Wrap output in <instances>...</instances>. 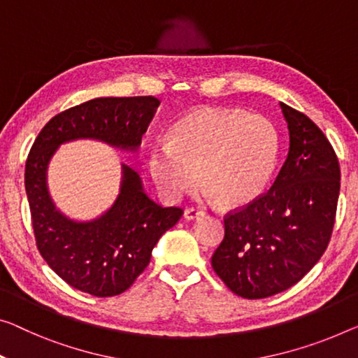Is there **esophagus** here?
<instances>
[{
	"mask_svg": "<svg viewBox=\"0 0 358 358\" xmlns=\"http://www.w3.org/2000/svg\"><path fill=\"white\" fill-rule=\"evenodd\" d=\"M206 212L202 209H196V207H189V209L185 210V218L186 220H194V218L204 217Z\"/></svg>",
	"mask_w": 358,
	"mask_h": 358,
	"instance_id": "34e87169",
	"label": "esophagus"
}]
</instances>
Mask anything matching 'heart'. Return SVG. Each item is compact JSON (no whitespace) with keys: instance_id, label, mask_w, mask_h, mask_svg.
Wrapping results in <instances>:
<instances>
[{"instance_id":"1","label":"heart","mask_w":358,"mask_h":358,"mask_svg":"<svg viewBox=\"0 0 358 358\" xmlns=\"http://www.w3.org/2000/svg\"><path fill=\"white\" fill-rule=\"evenodd\" d=\"M169 141L148 151L149 175L167 199L206 183L204 193L234 207L266 188L280 156L278 128L268 117L241 109L197 108L172 125Z\"/></svg>"}]
</instances>
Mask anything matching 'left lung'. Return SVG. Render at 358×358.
<instances>
[{"label": "left lung", "mask_w": 358, "mask_h": 358, "mask_svg": "<svg viewBox=\"0 0 358 358\" xmlns=\"http://www.w3.org/2000/svg\"><path fill=\"white\" fill-rule=\"evenodd\" d=\"M289 152L275 183L228 212L212 268L234 294L265 299L301 281L331 239L341 169L331 143L306 114L280 103Z\"/></svg>", "instance_id": "left-lung-1"}]
</instances>
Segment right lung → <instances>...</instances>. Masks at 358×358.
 Instances as JSON below:
<instances>
[{
	"label": "right lung",
	"instance_id": "right-lung-1",
	"mask_svg": "<svg viewBox=\"0 0 358 358\" xmlns=\"http://www.w3.org/2000/svg\"><path fill=\"white\" fill-rule=\"evenodd\" d=\"M159 104L154 96L87 101L52 117L27 157L25 191L36 248L57 276L87 294L112 297L127 291L145 271L159 238L183 210L149 199L140 175L122 164L120 193L110 209L92 222L71 220L48 193V164L62 143L80 138L135 151Z\"/></svg>",
	"mask_w": 358,
	"mask_h": 358
}]
</instances>
